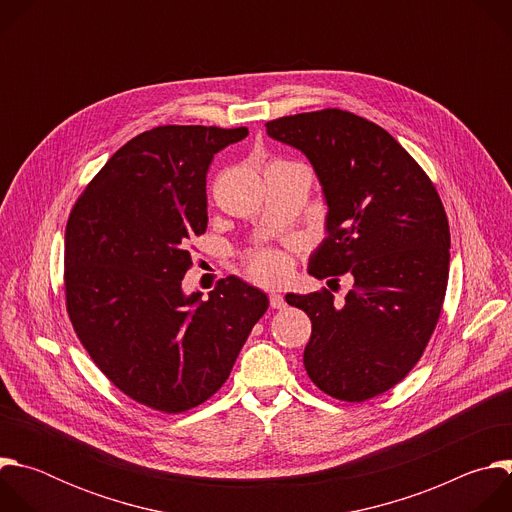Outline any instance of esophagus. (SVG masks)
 Returning <instances> with one entry per match:
<instances>
[{
  "instance_id": "1",
  "label": "esophagus",
  "mask_w": 512,
  "mask_h": 512,
  "mask_svg": "<svg viewBox=\"0 0 512 512\" xmlns=\"http://www.w3.org/2000/svg\"><path fill=\"white\" fill-rule=\"evenodd\" d=\"M269 304H271V308H275V310L285 308L283 296H281V294H275V291H271V294H269Z\"/></svg>"
}]
</instances>
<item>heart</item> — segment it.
<instances>
[{
    "label": "heart",
    "mask_w": 512,
    "mask_h": 512,
    "mask_svg": "<svg viewBox=\"0 0 512 512\" xmlns=\"http://www.w3.org/2000/svg\"><path fill=\"white\" fill-rule=\"evenodd\" d=\"M247 273L259 283H279L289 273V261L279 251H257L253 253L247 263Z\"/></svg>",
    "instance_id": "1"
}]
</instances>
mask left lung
Instances as JSON below:
<instances>
[{
	"instance_id": "1",
	"label": "left lung",
	"mask_w": 512,
	"mask_h": 512,
	"mask_svg": "<svg viewBox=\"0 0 512 512\" xmlns=\"http://www.w3.org/2000/svg\"><path fill=\"white\" fill-rule=\"evenodd\" d=\"M265 127L310 160L322 186L326 237L310 275L352 279L342 304L328 289L285 296L312 320L304 367L330 397L367 401L405 379L440 318L450 271L444 204L419 164L373 121L324 109Z\"/></svg>"
}]
</instances>
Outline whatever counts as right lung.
Masks as SVG:
<instances>
[{
  "mask_svg": "<svg viewBox=\"0 0 512 512\" xmlns=\"http://www.w3.org/2000/svg\"><path fill=\"white\" fill-rule=\"evenodd\" d=\"M247 127L162 125L119 148L72 208L64 235L66 310L105 377L164 413L212 397L267 312L229 275L186 296L188 241L206 231V172Z\"/></svg>",
  "mask_w": 512,
  "mask_h": 512,
  "instance_id": "add662e5",
  "label": "right lung"
}]
</instances>
